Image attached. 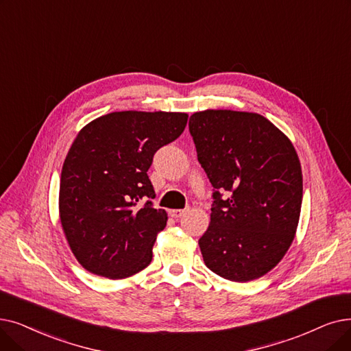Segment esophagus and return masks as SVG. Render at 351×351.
Here are the masks:
<instances>
[{
    "mask_svg": "<svg viewBox=\"0 0 351 351\" xmlns=\"http://www.w3.org/2000/svg\"><path fill=\"white\" fill-rule=\"evenodd\" d=\"M185 213H186V209H171L169 210V215L172 218H180V217H184Z\"/></svg>",
    "mask_w": 351,
    "mask_h": 351,
    "instance_id": "esophagus-1",
    "label": "esophagus"
}]
</instances>
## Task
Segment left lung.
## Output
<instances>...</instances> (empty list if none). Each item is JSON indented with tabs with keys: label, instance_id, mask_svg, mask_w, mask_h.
Wrapping results in <instances>:
<instances>
[{
	"label": "left lung",
	"instance_id": "1",
	"mask_svg": "<svg viewBox=\"0 0 351 351\" xmlns=\"http://www.w3.org/2000/svg\"><path fill=\"white\" fill-rule=\"evenodd\" d=\"M189 133L213 186L210 223L199 239L205 265L230 281L260 278L295 235L302 202L297 152L256 113L197 112Z\"/></svg>",
	"mask_w": 351,
	"mask_h": 351
}]
</instances>
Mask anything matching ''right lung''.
<instances>
[{
	"mask_svg": "<svg viewBox=\"0 0 351 351\" xmlns=\"http://www.w3.org/2000/svg\"><path fill=\"white\" fill-rule=\"evenodd\" d=\"M186 121V113L114 112L79 132L63 165L58 205L69 245L87 271L119 280L150 264L167 213L152 202L147 171Z\"/></svg>",
	"mask_w": 351,
	"mask_h": 351,
	"instance_id": "obj_1",
	"label": "right lung"
}]
</instances>
